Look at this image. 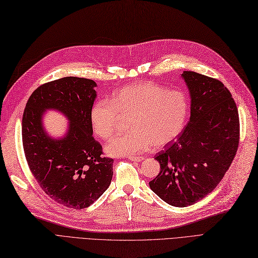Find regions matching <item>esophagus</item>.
<instances>
[{
    "mask_svg": "<svg viewBox=\"0 0 258 258\" xmlns=\"http://www.w3.org/2000/svg\"><path fill=\"white\" fill-rule=\"evenodd\" d=\"M129 159L131 161H137V162H140L142 161L144 159V157H136V156H131V157H129Z\"/></svg>",
    "mask_w": 258,
    "mask_h": 258,
    "instance_id": "obj_1",
    "label": "esophagus"
}]
</instances>
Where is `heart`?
<instances>
[{
    "instance_id": "1",
    "label": "heart",
    "mask_w": 258,
    "mask_h": 258,
    "mask_svg": "<svg viewBox=\"0 0 258 258\" xmlns=\"http://www.w3.org/2000/svg\"><path fill=\"white\" fill-rule=\"evenodd\" d=\"M188 101L183 92L152 83H136L114 92L111 101L98 100L90 110V123L102 140L111 139L120 117L131 116L129 134L117 136L105 146L111 156H134L155 145L165 146L184 129Z\"/></svg>"
}]
</instances>
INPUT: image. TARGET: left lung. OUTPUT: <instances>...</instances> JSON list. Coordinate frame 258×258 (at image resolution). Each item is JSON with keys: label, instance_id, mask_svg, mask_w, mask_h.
<instances>
[{"label": "left lung", "instance_id": "8db88e82", "mask_svg": "<svg viewBox=\"0 0 258 258\" xmlns=\"http://www.w3.org/2000/svg\"><path fill=\"white\" fill-rule=\"evenodd\" d=\"M189 90L190 117L176 141L159 152L160 172L151 189L173 207L196 204L221 182L239 144V114L218 80L191 71L181 75Z\"/></svg>", "mask_w": 258, "mask_h": 258}]
</instances>
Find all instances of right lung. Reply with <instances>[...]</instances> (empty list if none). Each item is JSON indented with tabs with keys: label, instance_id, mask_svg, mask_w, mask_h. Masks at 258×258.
<instances>
[{
	"label": "right lung",
	"instance_id": "1",
	"mask_svg": "<svg viewBox=\"0 0 258 258\" xmlns=\"http://www.w3.org/2000/svg\"><path fill=\"white\" fill-rule=\"evenodd\" d=\"M92 80L68 76L40 86L22 116V144L38 185L58 204L73 209L92 205L110 186L111 158L92 137L90 110L97 98ZM54 109L69 120L66 135L52 138L42 124L43 112Z\"/></svg>",
	"mask_w": 258,
	"mask_h": 258
}]
</instances>
